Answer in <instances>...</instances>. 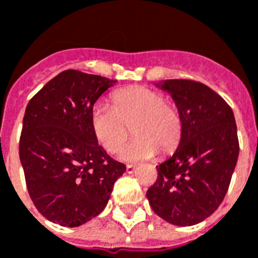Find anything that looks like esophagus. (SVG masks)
Wrapping results in <instances>:
<instances>
[{"instance_id": "1", "label": "esophagus", "mask_w": 258, "mask_h": 258, "mask_svg": "<svg viewBox=\"0 0 258 258\" xmlns=\"http://www.w3.org/2000/svg\"><path fill=\"white\" fill-rule=\"evenodd\" d=\"M135 164H127V166H125V170H127V173H134L135 171Z\"/></svg>"}]
</instances>
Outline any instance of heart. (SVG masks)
<instances>
[{
    "label": "heart",
    "instance_id": "b5f03b06",
    "mask_svg": "<svg viewBox=\"0 0 258 258\" xmlns=\"http://www.w3.org/2000/svg\"><path fill=\"white\" fill-rule=\"evenodd\" d=\"M112 106L96 103L90 124L98 144L109 153L120 149L133 125L135 138L120 151L121 160L151 159L160 149L168 153L177 148L182 135V117L175 103L146 87H130L113 92Z\"/></svg>",
    "mask_w": 258,
    "mask_h": 258
}]
</instances>
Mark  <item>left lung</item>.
Returning a JSON list of instances; mask_svg holds the SVG:
<instances>
[{"label":"left lung","instance_id":"8db88e82","mask_svg":"<svg viewBox=\"0 0 258 258\" xmlns=\"http://www.w3.org/2000/svg\"><path fill=\"white\" fill-rule=\"evenodd\" d=\"M182 117L177 151L157 166V179L146 192L149 205L170 224L189 227L218 209L238 162L239 141L231 106L194 80H166Z\"/></svg>","mask_w":258,"mask_h":258}]
</instances>
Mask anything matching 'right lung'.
<instances>
[{
	"mask_svg": "<svg viewBox=\"0 0 258 258\" xmlns=\"http://www.w3.org/2000/svg\"><path fill=\"white\" fill-rule=\"evenodd\" d=\"M116 80L64 70L26 107L19 157L37 210L62 227H79L107 205L125 166L92 134L91 110Z\"/></svg>",
	"mask_w": 258,
	"mask_h": 258,
	"instance_id": "obj_1",
	"label": "right lung"
}]
</instances>
